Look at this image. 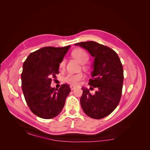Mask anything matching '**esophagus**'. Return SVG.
<instances>
[{
    "label": "esophagus",
    "mask_w": 150,
    "mask_h": 150,
    "mask_svg": "<svg viewBox=\"0 0 150 150\" xmlns=\"http://www.w3.org/2000/svg\"><path fill=\"white\" fill-rule=\"evenodd\" d=\"M70 88H71V90L72 91L76 88V87H74V86H70Z\"/></svg>",
    "instance_id": "esophagus-1"
}]
</instances>
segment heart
Returning a JSON list of instances; mask_svg holds the SVG:
<instances>
[{
    "instance_id": "heart-1",
    "label": "heart",
    "mask_w": 150,
    "mask_h": 150,
    "mask_svg": "<svg viewBox=\"0 0 150 150\" xmlns=\"http://www.w3.org/2000/svg\"><path fill=\"white\" fill-rule=\"evenodd\" d=\"M72 56L75 59H76L81 64H84V63L88 61L89 59V56L88 53L86 52L84 49L81 48L74 49V51L72 52ZM65 59H63L59 64L60 68L64 67L65 66ZM83 74L82 73L68 74L64 78V81L66 83L69 84L77 86L79 83L80 81L83 79Z\"/></svg>"
}]
</instances>
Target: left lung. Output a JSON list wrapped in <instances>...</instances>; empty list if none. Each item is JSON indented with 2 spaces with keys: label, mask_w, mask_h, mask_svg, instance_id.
Returning a JSON list of instances; mask_svg holds the SVG:
<instances>
[{
  "label": "left lung",
  "mask_w": 150,
  "mask_h": 150,
  "mask_svg": "<svg viewBox=\"0 0 150 150\" xmlns=\"http://www.w3.org/2000/svg\"><path fill=\"white\" fill-rule=\"evenodd\" d=\"M75 45L86 49L94 57L89 84L98 88L95 94H91L88 89L82 88L81 107L85 114L92 118H103L115 110L120 101L124 79L121 61L115 51L96 42Z\"/></svg>",
  "instance_id": "obj_1"
}]
</instances>
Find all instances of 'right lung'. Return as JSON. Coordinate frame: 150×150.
Masks as SVG:
<instances>
[{
  "label": "right lung",
  "mask_w": 150,
  "mask_h": 150,
  "mask_svg": "<svg viewBox=\"0 0 150 150\" xmlns=\"http://www.w3.org/2000/svg\"><path fill=\"white\" fill-rule=\"evenodd\" d=\"M70 47H42L30 53L24 62L22 91L31 111L41 118L51 119L59 115L71 92L66 84L59 89L51 87L52 78L59 73L60 62Z\"/></svg>",
  "instance_id": "right-lung-1"
}]
</instances>
